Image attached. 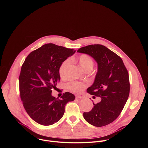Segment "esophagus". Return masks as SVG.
<instances>
[{"label":"esophagus","instance_id":"obj_1","mask_svg":"<svg viewBox=\"0 0 148 148\" xmlns=\"http://www.w3.org/2000/svg\"><path fill=\"white\" fill-rule=\"evenodd\" d=\"M76 98H80V99H82V98H84V95H82V94H81V95H76Z\"/></svg>","mask_w":148,"mask_h":148}]
</instances>
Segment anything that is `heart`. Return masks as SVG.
<instances>
[{"mask_svg": "<svg viewBox=\"0 0 148 148\" xmlns=\"http://www.w3.org/2000/svg\"><path fill=\"white\" fill-rule=\"evenodd\" d=\"M77 60L79 66L84 71H90L93 67L94 61L87 54H82L79 56L77 59ZM69 61L68 60H66L63 61L61 64L58 70L59 74L61 77H64L66 69L69 65ZM67 87L70 90L72 91L78 92H81L84 88H85V85L82 83L73 82L70 83Z\"/></svg>", "mask_w": 148, "mask_h": 148, "instance_id": "heart-1", "label": "heart"}]
</instances>
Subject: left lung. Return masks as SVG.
I'll use <instances>...</instances> for the list:
<instances>
[{
  "instance_id": "1",
  "label": "left lung",
  "mask_w": 148,
  "mask_h": 148,
  "mask_svg": "<svg viewBox=\"0 0 148 148\" xmlns=\"http://www.w3.org/2000/svg\"><path fill=\"white\" fill-rule=\"evenodd\" d=\"M77 52L90 56L97 62L94 83L87 92L101 98L98 103L92 101L93 108L90 112H84V118L97 127L111 123L118 117L128 98V72L121 58L104 46L89 45L79 49Z\"/></svg>"
}]
</instances>
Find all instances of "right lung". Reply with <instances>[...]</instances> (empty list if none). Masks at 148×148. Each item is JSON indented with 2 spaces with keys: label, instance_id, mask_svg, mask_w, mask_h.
<instances>
[{
  "label": "right lung",
  "instance_id": "obj_1",
  "mask_svg": "<svg viewBox=\"0 0 148 148\" xmlns=\"http://www.w3.org/2000/svg\"><path fill=\"white\" fill-rule=\"evenodd\" d=\"M75 50L49 43L31 52L25 60L19 76L21 99L27 113L37 123L51 125L63 116L66 105L73 101L74 94L66 92L56 98L51 89L60 82L61 63Z\"/></svg>",
  "mask_w": 148,
  "mask_h": 148
}]
</instances>
